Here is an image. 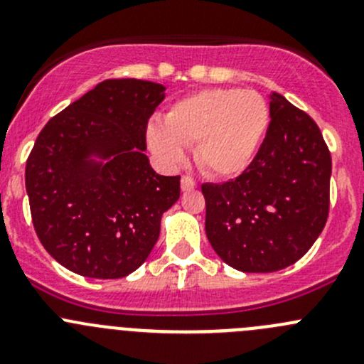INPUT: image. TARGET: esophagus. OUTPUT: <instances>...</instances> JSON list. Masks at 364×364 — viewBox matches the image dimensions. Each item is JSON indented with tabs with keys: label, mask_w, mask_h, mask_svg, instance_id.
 I'll return each instance as SVG.
<instances>
[{
	"label": "esophagus",
	"mask_w": 364,
	"mask_h": 364,
	"mask_svg": "<svg viewBox=\"0 0 364 364\" xmlns=\"http://www.w3.org/2000/svg\"><path fill=\"white\" fill-rule=\"evenodd\" d=\"M197 188V183L193 181L190 176H183L181 178V190L183 192H190V190H196Z\"/></svg>",
	"instance_id": "obj_1"
}]
</instances>
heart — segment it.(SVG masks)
<instances>
[{
  "label": "heart",
  "mask_w": 364,
  "mask_h": 364,
  "mask_svg": "<svg viewBox=\"0 0 364 364\" xmlns=\"http://www.w3.org/2000/svg\"><path fill=\"white\" fill-rule=\"evenodd\" d=\"M269 107L262 95L237 87H209L181 98L151 123L148 144L165 165L185 159L193 146L197 165L216 178H236L255 160L267 128Z\"/></svg>",
  "instance_id": "heart-1"
}]
</instances>
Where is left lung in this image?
<instances>
[{"mask_svg":"<svg viewBox=\"0 0 364 364\" xmlns=\"http://www.w3.org/2000/svg\"><path fill=\"white\" fill-rule=\"evenodd\" d=\"M271 123L250 167L204 183L205 236L243 273H273L311 248L329 213L331 155L321 130L285 97L269 95Z\"/></svg>","mask_w":364,"mask_h":364,"instance_id":"1","label":"left lung"}]
</instances>
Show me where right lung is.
<instances>
[{
	"mask_svg": "<svg viewBox=\"0 0 364 364\" xmlns=\"http://www.w3.org/2000/svg\"><path fill=\"white\" fill-rule=\"evenodd\" d=\"M165 86L109 79L54 116L26 164L36 236L54 260L87 278H123L142 266L179 176L146 156V127Z\"/></svg>",
	"mask_w": 364,
	"mask_h": 364,
	"instance_id": "add662e5",
	"label": "right lung"
}]
</instances>
